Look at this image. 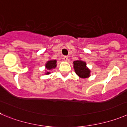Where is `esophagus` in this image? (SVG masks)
I'll use <instances>...</instances> for the list:
<instances>
[{
  "mask_svg": "<svg viewBox=\"0 0 127 127\" xmlns=\"http://www.w3.org/2000/svg\"><path fill=\"white\" fill-rule=\"evenodd\" d=\"M63 59L65 61H67L68 60V56H64Z\"/></svg>",
  "mask_w": 127,
  "mask_h": 127,
  "instance_id": "obj_1",
  "label": "esophagus"
}]
</instances>
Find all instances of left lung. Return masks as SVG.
<instances>
[{"label": "left lung", "mask_w": 127, "mask_h": 127, "mask_svg": "<svg viewBox=\"0 0 127 127\" xmlns=\"http://www.w3.org/2000/svg\"><path fill=\"white\" fill-rule=\"evenodd\" d=\"M73 68L76 75L81 78H87L91 76V70L85 61L78 59L73 61Z\"/></svg>", "instance_id": "8db88e82"}]
</instances>
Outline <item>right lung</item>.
Masks as SVG:
<instances>
[{"instance_id": "1", "label": "right lung", "mask_w": 127, "mask_h": 127, "mask_svg": "<svg viewBox=\"0 0 127 127\" xmlns=\"http://www.w3.org/2000/svg\"><path fill=\"white\" fill-rule=\"evenodd\" d=\"M57 61L56 60H53V59H51V60H49L47 62L45 63V69H47L48 71H47L45 70V75H49L51 73V72L49 71V70L54 69V68H56V67L57 66Z\"/></svg>"}]
</instances>
